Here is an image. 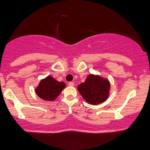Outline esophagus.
Wrapping results in <instances>:
<instances>
[{
    "label": "esophagus",
    "mask_w": 150,
    "mask_h": 150,
    "mask_svg": "<svg viewBox=\"0 0 150 150\" xmlns=\"http://www.w3.org/2000/svg\"><path fill=\"white\" fill-rule=\"evenodd\" d=\"M74 85H75V84H74L73 82H70L69 83H68V85L71 86V87H73V86H74Z\"/></svg>",
    "instance_id": "obj_1"
}]
</instances>
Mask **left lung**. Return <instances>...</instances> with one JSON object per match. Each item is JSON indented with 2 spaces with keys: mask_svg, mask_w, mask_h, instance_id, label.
<instances>
[{
  "mask_svg": "<svg viewBox=\"0 0 150 150\" xmlns=\"http://www.w3.org/2000/svg\"><path fill=\"white\" fill-rule=\"evenodd\" d=\"M110 89L111 84L107 78L94 74L87 75L85 82L77 86L81 96L92 105L104 102L109 96Z\"/></svg>",
  "mask_w": 150,
  "mask_h": 150,
  "instance_id": "8db88e82",
  "label": "left lung"
}]
</instances>
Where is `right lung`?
Masks as SVG:
<instances>
[{
    "label": "right lung",
    "instance_id": "add662e5",
    "mask_svg": "<svg viewBox=\"0 0 150 150\" xmlns=\"http://www.w3.org/2000/svg\"><path fill=\"white\" fill-rule=\"evenodd\" d=\"M65 86V82H58L52 76L49 75L40 80L34 91L38 97L43 100L53 101L59 96Z\"/></svg>",
    "mask_w": 150,
    "mask_h": 150
}]
</instances>
